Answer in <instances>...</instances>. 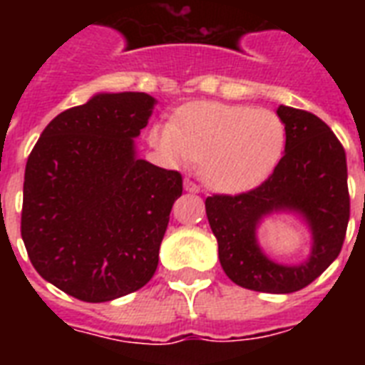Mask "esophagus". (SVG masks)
Returning <instances> with one entry per match:
<instances>
[{
	"mask_svg": "<svg viewBox=\"0 0 365 365\" xmlns=\"http://www.w3.org/2000/svg\"><path fill=\"white\" fill-rule=\"evenodd\" d=\"M183 189H185V191H189V193H199L200 191L199 185H197L193 180H189V178H185V180H183Z\"/></svg>",
	"mask_w": 365,
	"mask_h": 365,
	"instance_id": "34e87169",
	"label": "esophagus"
}]
</instances>
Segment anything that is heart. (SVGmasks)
<instances>
[{
	"mask_svg": "<svg viewBox=\"0 0 365 365\" xmlns=\"http://www.w3.org/2000/svg\"><path fill=\"white\" fill-rule=\"evenodd\" d=\"M149 140L168 163H200V176L216 191L244 193L278 166L286 125L271 110L202 102L180 111L172 125L155 126Z\"/></svg>",
	"mask_w": 365,
	"mask_h": 365,
	"instance_id": "heart-1",
	"label": "heart"
}]
</instances>
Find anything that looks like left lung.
Returning <instances> with one entry per match:
<instances>
[{
	"mask_svg": "<svg viewBox=\"0 0 365 365\" xmlns=\"http://www.w3.org/2000/svg\"><path fill=\"white\" fill-rule=\"evenodd\" d=\"M286 148L259 187L206 199V216L223 271L235 284L265 294H292L322 274L345 240L351 199L345 149L326 123L309 111L278 106ZM295 213L312 231V254L297 266L271 260L257 240V227L272 213Z\"/></svg>",
	"mask_w": 365,
	"mask_h": 365,
	"instance_id": "obj_1",
	"label": "left lung"
}]
</instances>
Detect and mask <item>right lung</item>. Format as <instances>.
I'll use <instances>...</instances> for the list:
<instances>
[{
  "instance_id": "right-lung-1",
  "label": "right lung",
  "mask_w": 365,
  "mask_h": 365,
  "mask_svg": "<svg viewBox=\"0 0 365 365\" xmlns=\"http://www.w3.org/2000/svg\"><path fill=\"white\" fill-rule=\"evenodd\" d=\"M157 100L98 93L41 132L24 172L20 233L31 265L76 299L104 303L151 280L182 174L140 159Z\"/></svg>"
}]
</instances>
